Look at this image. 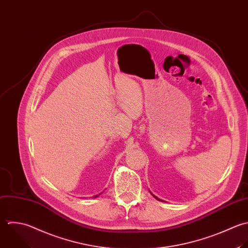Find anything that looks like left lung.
<instances>
[{
  "label": "left lung",
  "instance_id": "1",
  "mask_svg": "<svg viewBox=\"0 0 248 248\" xmlns=\"http://www.w3.org/2000/svg\"><path fill=\"white\" fill-rule=\"evenodd\" d=\"M150 192H151V191H150ZM152 194H153V193H152ZM153 196H154V197H155V199H156V200H158V201H161V200H160V199H158V198H157V197H156V196H155V195H154V194H153Z\"/></svg>",
  "mask_w": 248,
  "mask_h": 248
}]
</instances>
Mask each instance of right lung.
I'll return each instance as SVG.
<instances>
[{"label": "right lung", "mask_w": 248, "mask_h": 248, "mask_svg": "<svg viewBox=\"0 0 248 248\" xmlns=\"http://www.w3.org/2000/svg\"><path fill=\"white\" fill-rule=\"evenodd\" d=\"M100 194H101V193H99V194H97V195H94V196H93V197H94V198H96V197H98V196H99V195H100Z\"/></svg>", "instance_id": "add662e5"}]
</instances>
